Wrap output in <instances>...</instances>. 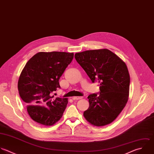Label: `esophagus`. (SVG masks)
<instances>
[{"mask_svg":"<svg viewBox=\"0 0 154 154\" xmlns=\"http://www.w3.org/2000/svg\"><path fill=\"white\" fill-rule=\"evenodd\" d=\"M83 98V97H73L72 99L74 100H80L82 99Z\"/></svg>","mask_w":154,"mask_h":154,"instance_id":"34e87169","label":"esophagus"}]
</instances>
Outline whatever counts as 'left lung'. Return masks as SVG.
I'll list each match as a JSON object with an SVG mask.
<instances>
[{
	"mask_svg": "<svg viewBox=\"0 0 154 154\" xmlns=\"http://www.w3.org/2000/svg\"><path fill=\"white\" fill-rule=\"evenodd\" d=\"M74 57L91 81L100 83V94H93L88 97L89 107L84 112V117L94 126L110 124L128 100L130 77L127 65L106 48L77 53Z\"/></svg>",
	"mask_w": 154,
	"mask_h": 154,
	"instance_id": "obj_1",
	"label": "left lung"
}]
</instances>
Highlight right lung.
<instances>
[{"mask_svg":"<svg viewBox=\"0 0 154 154\" xmlns=\"http://www.w3.org/2000/svg\"><path fill=\"white\" fill-rule=\"evenodd\" d=\"M74 57L73 53L39 52L23 69L18 90L30 117L44 126H52L62 118L68 98H54L60 88L59 80Z\"/></svg>","mask_w":154,"mask_h":154,"instance_id":"add662e5","label":"right lung"}]
</instances>
